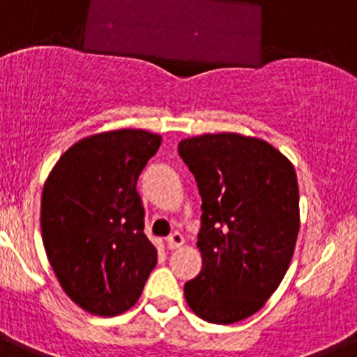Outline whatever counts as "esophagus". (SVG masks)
<instances>
[{
	"label": "esophagus",
	"instance_id": "obj_1",
	"mask_svg": "<svg viewBox=\"0 0 357 357\" xmlns=\"http://www.w3.org/2000/svg\"><path fill=\"white\" fill-rule=\"evenodd\" d=\"M184 245V236L181 232H173L168 239H166V247L169 250H176V248H181Z\"/></svg>",
	"mask_w": 357,
	"mask_h": 357
}]
</instances>
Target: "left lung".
<instances>
[{
    "mask_svg": "<svg viewBox=\"0 0 357 357\" xmlns=\"http://www.w3.org/2000/svg\"><path fill=\"white\" fill-rule=\"evenodd\" d=\"M178 155L202 197V270L185 282L193 313L234 324L257 313L284 279L301 229L293 164L241 134L182 139Z\"/></svg>",
    "mask_w": 357,
    "mask_h": 357,
    "instance_id": "obj_1",
    "label": "left lung"
}]
</instances>
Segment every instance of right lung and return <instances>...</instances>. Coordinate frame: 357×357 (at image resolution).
<instances>
[{"mask_svg": "<svg viewBox=\"0 0 357 357\" xmlns=\"http://www.w3.org/2000/svg\"><path fill=\"white\" fill-rule=\"evenodd\" d=\"M159 146L160 135L135 128L89 135L66 150L44 184L46 255L66 295L87 313H125L155 268L135 188Z\"/></svg>", "mask_w": 357, "mask_h": 357, "instance_id": "add662e5", "label": "right lung"}]
</instances>
